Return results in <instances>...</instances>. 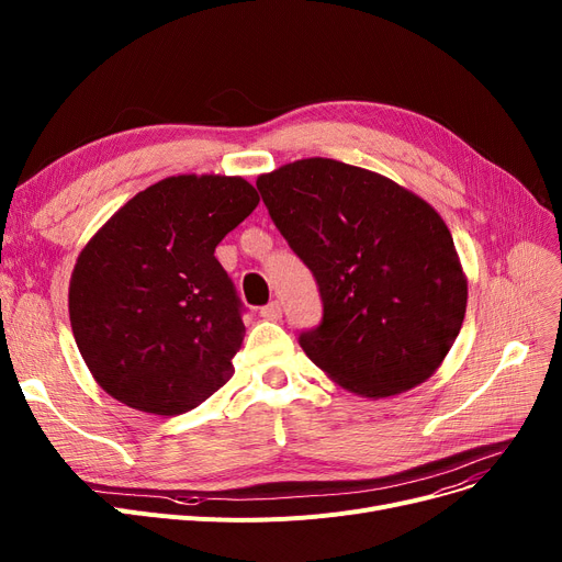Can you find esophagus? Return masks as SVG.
Masks as SVG:
<instances>
[{"instance_id": "34e87169", "label": "esophagus", "mask_w": 562, "mask_h": 562, "mask_svg": "<svg viewBox=\"0 0 562 562\" xmlns=\"http://www.w3.org/2000/svg\"><path fill=\"white\" fill-rule=\"evenodd\" d=\"M259 314H261V318H266V321H280V318H282V303H280V301H273V303H269V305H263V307L259 310Z\"/></svg>"}]
</instances>
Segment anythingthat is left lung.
I'll return each mask as SVG.
<instances>
[{
  "mask_svg": "<svg viewBox=\"0 0 562 562\" xmlns=\"http://www.w3.org/2000/svg\"><path fill=\"white\" fill-rule=\"evenodd\" d=\"M276 227L312 271L323 318L299 341L352 394L385 398L428 380L467 310L453 236L390 177L301 159L257 177Z\"/></svg>",
  "mask_w": 562,
  "mask_h": 562,
  "instance_id": "left-lung-1",
  "label": "left lung"
}]
</instances>
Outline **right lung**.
<instances>
[{
  "label": "right lung",
  "instance_id": "1",
  "mask_svg": "<svg viewBox=\"0 0 562 562\" xmlns=\"http://www.w3.org/2000/svg\"><path fill=\"white\" fill-rule=\"evenodd\" d=\"M257 204L244 177H166L83 246L70 278V326L109 396L172 417L232 378L244 305L214 250Z\"/></svg>",
  "mask_w": 562,
  "mask_h": 562
}]
</instances>
